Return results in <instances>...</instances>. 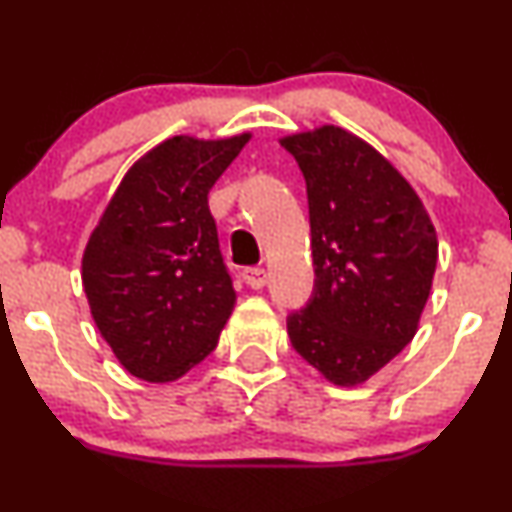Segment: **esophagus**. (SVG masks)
Masks as SVG:
<instances>
[{
	"mask_svg": "<svg viewBox=\"0 0 512 512\" xmlns=\"http://www.w3.org/2000/svg\"><path fill=\"white\" fill-rule=\"evenodd\" d=\"M243 279L250 289H262L267 284V269L264 267H245L243 269Z\"/></svg>",
	"mask_w": 512,
	"mask_h": 512,
	"instance_id": "obj_1",
	"label": "esophagus"
}]
</instances>
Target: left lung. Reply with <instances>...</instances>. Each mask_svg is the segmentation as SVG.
<instances>
[{
    "mask_svg": "<svg viewBox=\"0 0 512 512\" xmlns=\"http://www.w3.org/2000/svg\"><path fill=\"white\" fill-rule=\"evenodd\" d=\"M305 178L315 289L286 317L293 349L334 385L366 383L414 339L436 228L387 158L342 127L281 139Z\"/></svg>",
    "mask_w": 512,
    "mask_h": 512,
    "instance_id": "1",
    "label": "left lung"
}]
</instances>
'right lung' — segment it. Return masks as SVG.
<instances>
[{"label": "right lung", "instance_id": "1", "mask_svg": "<svg viewBox=\"0 0 512 512\" xmlns=\"http://www.w3.org/2000/svg\"><path fill=\"white\" fill-rule=\"evenodd\" d=\"M248 139H166L127 170L88 238L91 315L137 378L178 380L216 349L236 291L207 195Z\"/></svg>", "mask_w": 512, "mask_h": 512}]
</instances>
